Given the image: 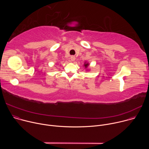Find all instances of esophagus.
Returning a JSON list of instances; mask_svg holds the SVG:
<instances>
[{
  "label": "esophagus",
  "mask_w": 149,
  "mask_h": 149,
  "mask_svg": "<svg viewBox=\"0 0 149 149\" xmlns=\"http://www.w3.org/2000/svg\"><path fill=\"white\" fill-rule=\"evenodd\" d=\"M70 59H71V60L72 61H74L75 60V56H71V58H70Z\"/></svg>",
  "instance_id": "34e87169"
}]
</instances>
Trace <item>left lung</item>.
Masks as SVG:
<instances>
[{"label": "left lung", "mask_w": 149, "mask_h": 149, "mask_svg": "<svg viewBox=\"0 0 149 149\" xmlns=\"http://www.w3.org/2000/svg\"><path fill=\"white\" fill-rule=\"evenodd\" d=\"M84 66H85V67H86V68H87L88 66V63H85V64H84Z\"/></svg>", "instance_id": "obj_1"}]
</instances>
